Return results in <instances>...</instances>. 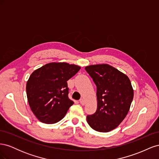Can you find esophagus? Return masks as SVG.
Instances as JSON below:
<instances>
[{
  "instance_id": "1",
  "label": "esophagus",
  "mask_w": 159,
  "mask_h": 159,
  "mask_svg": "<svg viewBox=\"0 0 159 159\" xmlns=\"http://www.w3.org/2000/svg\"><path fill=\"white\" fill-rule=\"evenodd\" d=\"M80 103L82 105H85V100L83 99V98H81V99H80Z\"/></svg>"
}]
</instances>
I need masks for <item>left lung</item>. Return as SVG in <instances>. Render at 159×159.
Listing matches in <instances>:
<instances>
[{
    "instance_id": "1",
    "label": "left lung",
    "mask_w": 159,
    "mask_h": 159,
    "mask_svg": "<svg viewBox=\"0 0 159 159\" xmlns=\"http://www.w3.org/2000/svg\"><path fill=\"white\" fill-rule=\"evenodd\" d=\"M97 86L98 107L88 115L93 129L106 133L117 128L127 115L133 99V89L128 77L108 64L91 65L85 68Z\"/></svg>"
}]
</instances>
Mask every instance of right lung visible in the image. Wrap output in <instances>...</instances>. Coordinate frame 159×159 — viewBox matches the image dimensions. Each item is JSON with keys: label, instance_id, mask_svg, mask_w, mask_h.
Returning <instances> with one entry per match:
<instances>
[{"label": "right lung", "instance_id": "right-lung-1", "mask_svg": "<svg viewBox=\"0 0 159 159\" xmlns=\"http://www.w3.org/2000/svg\"><path fill=\"white\" fill-rule=\"evenodd\" d=\"M80 67L66 62H52L32 72L26 83L28 102L40 121L53 124L60 121L74 104L68 98L67 81Z\"/></svg>", "mask_w": 159, "mask_h": 159}]
</instances>
